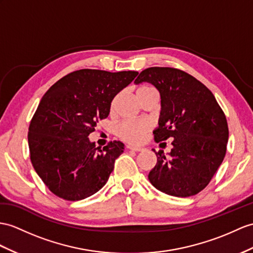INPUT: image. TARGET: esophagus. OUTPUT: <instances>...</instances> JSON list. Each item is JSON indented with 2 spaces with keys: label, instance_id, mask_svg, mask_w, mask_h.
I'll return each instance as SVG.
<instances>
[{
  "label": "esophagus",
  "instance_id": "34e87169",
  "mask_svg": "<svg viewBox=\"0 0 253 253\" xmlns=\"http://www.w3.org/2000/svg\"><path fill=\"white\" fill-rule=\"evenodd\" d=\"M126 148L130 150H133V151H141L144 149L143 147H138V146H134V145H127Z\"/></svg>",
  "mask_w": 253,
  "mask_h": 253
}]
</instances>
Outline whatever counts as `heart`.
Returning <instances> with one entry per match:
<instances>
[{
	"label": "heart",
	"mask_w": 253,
	"mask_h": 253,
	"mask_svg": "<svg viewBox=\"0 0 253 253\" xmlns=\"http://www.w3.org/2000/svg\"><path fill=\"white\" fill-rule=\"evenodd\" d=\"M153 89L149 85H141L137 89V95H141L146 93L147 91ZM116 98L112 103V109L115 106ZM152 128V122L146 119H126L122 121L117 127V133H118L119 137L125 139L126 141H130L133 144H139L143 141L147 134L150 132Z\"/></svg>",
	"instance_id": "b5f03b06"
}]
</instances>
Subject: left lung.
Instances as JSON below:
<instances>
[{
    "mask_svg": "<svg viewBox=\"0 0 253 253\" xmlns=\"http://www.w3.org/2000/svg\"><path fill=\"white\" fill-rule=\"evenodd\" d=\"M143 82L155 85L161 96L159 126L153 131L156 143L174 138L168 156L156 152L157 164L148 179L165 194H198L225 156L229 127L223 110L205 84L183 71L149 67L135 79Z\"/></svg>",
    "mask_w": 253,
    "mask_h": 253,
    "instance_id": "left-lung-1",
    "label": "left lung"
}]
</instances>
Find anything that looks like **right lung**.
<instances>
[{"instance_id": "right-lung-1", "label": "right lung", "mask_w": 253, "mask_h": 253, "mask_svg": "<svg viewBox=\"0 0 253 253\" xmlns=\"http://www.w3.org/2000/svg\"><path fill=\"white\" fill-rule=\"evenodd\" d=\"M137 74L79 70L58 80L42 97L29 126L30 158L53 194L80 201L105 186L125 145L114 140L101 149L88 136Z\"/></svg>"}]
</instances>
